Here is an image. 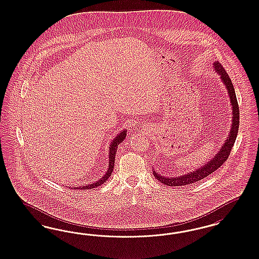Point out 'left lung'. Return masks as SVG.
<instances>
[{"instance_id":"left-lung-1","label":"left lung","mask_w":259,"mask_h":259,"mask_svg":"<svg viewBox=\"0 0 259 259\" xmlns=\"http://www.w3.org/2000/svg\"><path fill=\"white\" fill-rule=\"evenodd\" d=\"M212 65H213L214 71L220 75L221 81L226 87L229 99L231 101V105H232L233 111H232V125H231L230 134L228 136L227 140L224 141V143L220 147V151L217 153V155L214 157H212V159L207 161V163H205L200 168H197L195 171L187 172V174L182 175L180 177L168 178V177L161 176L159 172H156L153 169V174L156 177L157 181H160L161 183H163L167 186H171V187L172 186H184V185L192 184V183L203 180L204 178L208 177L212 172L217 171L220 166L227 160L232 147L235 144L237 132H238V127H239V107H238V103H237L236 96H235V88L231 81V78H229L227 72L223 68V66L220 64V62L217 61L212 63Z\"/></svg>"}]
</instances>
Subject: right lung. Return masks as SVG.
Wrapping results in <instances>:
<instances>
[{
    "label": "right lung",
    "instance_id": "1",
    "mask_svg": "<svg viewBox=\"0 0 259 259\" xmlns=\"http://www.w3.org/2000/svg\"><path fill=\"white\" fill-rule=\"evenodd\" d=\"M126 129L122 130L121 132L119 133L114 138V140L111 141V144H110L109 147V164H108V169L107 171L105 172V174L103 175V177L100 179V181H95L91 184H87V185H82V186H78V187H74L73 189H80V190H85V189H94L101 186L102 184H103L105 181H107L109 179L111 174L113 172V169H114V163H115V156H116V153H117V149H118V146L124 141L126 137Z\"/></svg>",
    "mask_w": 259,
    "mask_h": 259
}]
</instances>
